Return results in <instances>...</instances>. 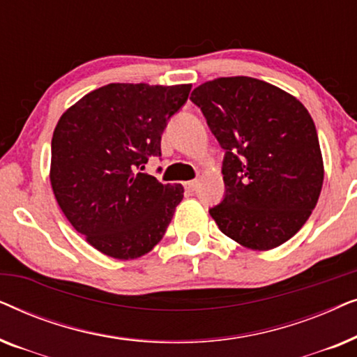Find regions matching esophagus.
<instances>
[{
  "instance_id": "34e87169",
  "label": "esophagus",
  "mask_w": 357,
  "mask_h": 357,
  "mask_svg": "<svg viewBox=\"0 0 357 357\" xmlns=\"http://www.w3.org/2000/svg\"><path fill=\"white\" fill-rule=\"evenodd\" d=\"M185 188H187L188 192H195V190L198 188V180H190V182L185 183Z\"/></svg>"
}]
</instances>
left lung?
I'll return each mask as SVG.
<instances>
[{
	"label": "left lung",
	"mask_w": 357,
	"mask_h": 357,
	"mask_svg": "<svg viewBox=\"0 0 357 357\" xmlns=\"http://www.w3.org/2000/svg\"><path fill=\"white\" fill-rule=\"evenodd\" d=\"M190 100L226 151V195L209 209L222 234L271 250L299 232L319 202L324 159L314 120L294 96L248 76L218 77Z\"/></svg>",
	"instance_id": "1"
}]
</instances>
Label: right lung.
I'll return each mask as SVG.
<instances>
[{"mask_svg":"<svg viewBox=\"0 0 357 357\" xmlns=\"http://www.w3.org/2000/svg\"><path fill=\"white\" fill-rule=\"evenodd\" d=\"M192 84L112 82L60 116L52 138L50 182L71 226L116 260L143 257L160 242L183 198L180 183L143 174L160 155V136Z\"/></svg>","mask_w":357,"mask_h":357,"instance_id":"obj_1","label":"right lung"}]
</instances>
